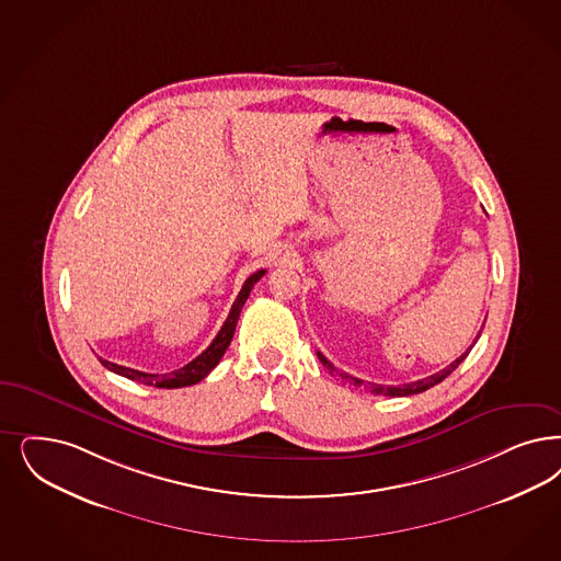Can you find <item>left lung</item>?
<instances>
[{
    "label": "left lung",
    "mask_w": 561,
    "mask_h": 561,
    "mask_svg": "<svg viewBox=\"0 0 561 561\" xmlns=\"http://www.w3.org/2000/svg\"><path fill=\"white\" fill-rule=\"evenodd\" d=\"M481 337V331H479V335H477V340ZM474 340V342H477ZM474 346V344H472ZM466 350L460 358H456L454 363H449L444 370H439V373H435V375H431V377H425V379H419V381H412V383H404V386H379V383H370V381H363V379H358V377H352L348 373H342V370H337V368L333 367L331 363H329L328 358L321 354V352H317V356H319V360H321V365L328 368L329 375H335V377H340L342 381H346L348 386L352 387H360V389H367L370 393H375V396H393V398H400V396H412V393H421V391H426L428 387L437 386V383H442L447 375H451L456 368L460 367V363H462L463 358L468 356V352L472 350Z\"/></svg>",
    "instance_id": "8db88e82"
}]
</instances>
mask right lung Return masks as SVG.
I'll use <instances>...</instances> for the list:
<instances>
[{
    "label": "right lung",
    "instance_id": "1",
    "mask_svg": "<svg viewBox=\"0 0 561 561\" xmlns=\"http://www.w3.org/2000/svg\"><path fill=\"white\" fill-rule=\"evenodd\" d=\"M263 275H265V270H259L256 273H252L251 277L244 282L242 290H240V294H238L236 300H233L232 310H230V314H228L224 328L219 329V333L215 335V340L209 344V348L205 350V352H201L188 365H184V367L178 368V370H172V373H163V375L142 373V370L122 367V365H116V363H110V360L99 358L101 365L105 368H110L112 373H117V375L126 377V379L140 381V383H145V386L163 387V389L194 386V383L203 381V379L211 373L213 368L217 367V363L221 360V356L226 354V350L230 346L233 331H236V323H238V319H240V310L244 307V302H247V298H249V294H251L252 286H254Z\"/></svg>",
    "mask_w": 561,
    "mask_h": 561
}]
</instances>
